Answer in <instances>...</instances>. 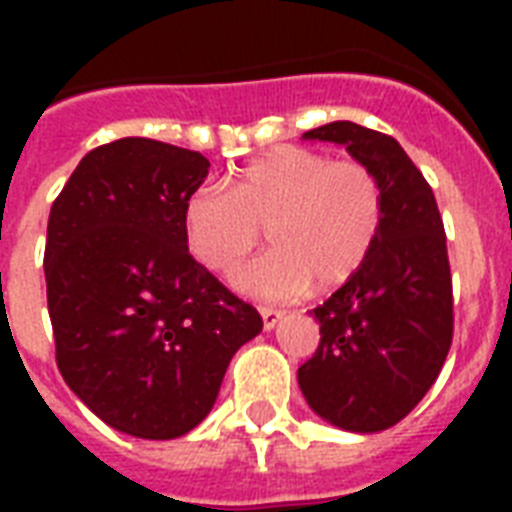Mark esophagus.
<instances>
[{"instance_id": "1", "label": "esophagus", "mask_w": 512, "mask_h": 512, "mask_svg": "<svg viewBox=\"0 0 512 512\" xmlns=\"http://www.w3.org/2000/svg\"><path fill=\"white\" fill-rule=\"evenodd\" d=\"M260 316H263V327L273 329L276 324H279L281 311L279 308H271V305H260Z\"/></svg>"}]
</instances>
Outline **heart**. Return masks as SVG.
I'll return each mask as SVG.
<instances>
[{"instance_id": "1", "label": "heart", "mask_w": 512, "mask_h": 512, "mask_svg": "<svg viewBox=\"0 0 512 512\" xmlns=\"http://www.w3.org/2000/svg\"><path fill=\"white\" fill-rule=\"evenodd\" d=\"M382 223L385 191L369 164L300 146L244 167L231 191L201 185L183 204L188 252L220 276H231L268 228L276 249L244 268L236 287L271 300L353 279L377 247Z\"/></svg>"}]
</instances>
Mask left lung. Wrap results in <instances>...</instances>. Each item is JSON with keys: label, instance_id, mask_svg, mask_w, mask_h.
<instances>
[{"label": "left lung", "instance_id": "obj_1", "mask_svg": "<svg viewBox=\"0 0 512 512\" xmlns=\"http://www.w3.org/2000/svg\"><path fill=\"white\" fill-rule=\"evenodd\" d=\"M348 148L377 172L385 223L364 268L313 308L321 342L297 369L311 409L353 433L396 425L420 404L452 348L454 297L444 220L396 138L353 122L303 135Z\"/></svg>", "mask_w": 512, "mask_h": 512}]
</instances>
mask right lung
<instances>
[{
    "label": "right lung",
    "mask_w": 512,
    "mask_h": 512,
    "mask_svg": "<svg viewBox=\"0 0 512 512\" xmlns=\"http://www.w3.org/2000/svg\"><path fill=\"white\" fill-rule=\"evenodd\" d=\"M209 162L162 140L92 148L52 201L44 279L55 361L100 420L135 438L185 436L263 319L193 260L183 204Z\"/></svg>",
    "instance_id": "add662e5"
}]
</instances>
